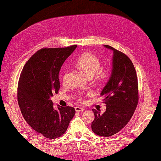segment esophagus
<instances>
[{
	"label": "esophagus",
	"mask_w": 161,
	"mask_h": 161,
	"mask_svg": "<svg viewBox=\"0 0 161 161\" xmlns=\"http://www.w3.org/2000/svg\"><path fill=\"white\" fill-rule=\"evenodd\" d=\"M75 111L76 112H82L84 110V108H81V107H75Z\"/></svg>",
	"instance_id": "1"
}]
</instances>
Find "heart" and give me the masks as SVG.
I'll list each match as a JSON object with an SVG mask.
<instances>
[{
    "instance_id": "heart-1",
    "label": "heart",
    "mask_w": 161,
    "mask_h": 161,
    "mask_svg": "<svg viewBox=\"0 0 161 161\" xmlns=\"http://www.w3.org/2000/svg\"><path fill=\"white\" fill-rule=\"evenodd\" d=\"M100 60L97 56L90 52L83 53L75 63V67L87 76L93 77V80L97 84H102L108 80L109 72L106 67L100 65ZM68 72H65L63 80L65 81ZM84 96L83 93H78L75 96L78 101L82 102Z\"/></svg>"
}]
</instances>
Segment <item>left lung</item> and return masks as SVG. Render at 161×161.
Here are the masks:
<instances>
[{
	"instance_id": "left-lung-1",
	"label": "left lung",
	"mask_w": 161,
	"mask_h": 161,
	"mask_svg": "<svg viewBox=\"0 0 161 161\" xmlns=\"http://www.w3.org/2000/svg\"><path fill=\"white\" fill-rule=\"evenodd\" d=\"M105 47L114 51L111 77L101 92L107 108L103 114L93 109L95 119L91 128L97 135L109 137L119 133L130 120L139 101V94L136 70L131 60L112 47Z\"/></svg>"
}]
</instances>
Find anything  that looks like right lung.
<instances>
[{"label": "right lung", "instance_id": "obj_1", "mask_svg": "<svg viewBox=\"0 0 161 161\" xmlns=\"http://www.w3.org/2000/svg\"><path fill=\"white\" fill-rule=\"evenodd\" d=\"M76 47L40 49L28 60L19 80L17 100L25 121L49 139L64 135L75 114L69 106L55 109L50 97L58 93L59 71Z\"/></svg>", "mask_w": 161, "mask_h": 161}]
</instances>
